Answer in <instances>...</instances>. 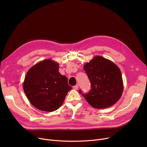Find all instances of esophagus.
<instances>
[{
    "label": "esophagus",
    "mask_w": 147,
    "mask_h": 147,
    "mask_svg": "<svg viewBox=\"0 0 147 147\" xmlns=\"http://www.w3.org/2000/svg\"><path fill=\"white\" fill-rule=\"evenodd\" d=\"M73 88L76 90H78L79 89V84H76V85L73 86Z\"/></svg>",
    "instance_id": "obj_1"
}]
</instances>
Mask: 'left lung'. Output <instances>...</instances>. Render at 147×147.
<instances>
[{
  "instance_id": "1",
  "label": "left lung",
  "mask_w": 147,
  "mask_h": 147,
  "mask_svg": "<svg viewBox=\"0 0 147 147\" xmlns=\"http://www.w3.org/2000/svg\"><path fill=\"white\" fill-rule=\"evenodd\" d=\"M90 82L91 89L88 94L79 93L94 108L110 107L121 96L123 89L120 68L112 61L101 56L95 57L83 66Z\"/></svg>"
}]
</instances>
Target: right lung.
I'll list each match as a JSON object with an SVG mask.
<instances>
[{
	"mask_svg": "<svg viewBox=\"0 0 147 147\" xmlns=\"http://www.w3.org/2000/svg\"><path fill=\"white\" fill-rule=\"evenodd\" d=\"M72 87L67 77L59 72V64L48 59L28 69L23 89L30 102L37 109L52 112L58 110Z\"/></svg>",
	"mask_w": 147,
	"mask_h": 147,
	"instance_id": "1",
	"label": "right lung"
}]
</instances>
